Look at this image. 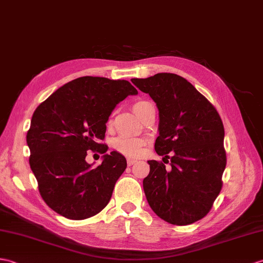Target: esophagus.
Masks as SVG:
<instances>
[{"mask_svg":"<svg viewBox=\"0 0 263 263\" xmlns=\"http://www.w3.org/2000/svg\"><path fill=\"white\" fill-rule=\"evenodd\" d=\"M126 162H127V166H133V164H134V163H137L138 161H137V160H134V159H130V158H129V159L126 160Z\"/></svg>","mask_w":263,"mask_h":263,"instance_id":"1","label":"esophagus"}]
</instances>
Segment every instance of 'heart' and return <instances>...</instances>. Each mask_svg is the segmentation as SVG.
<instances>
[{"label":"heart","instance_id":"heart-1","mask_svg":"<svg viewBox=\"0 0 263 263\" xmlns=\"http://www.w3.org/2000/svg\"><path fill=\"white\" fill-rule=\"evenodd\" d=\"M149 102L146 101H139L133 104L132 109L133 112L137 114V117H141L143 108L148 105ZM145 141L143 139L140 138H126V137H119L114 140L113 146L119 154L123 155L125 157L137 158L142 154L143 145Z\"/></svg>","mask_w":263,"mask_h":263}]
</instances>
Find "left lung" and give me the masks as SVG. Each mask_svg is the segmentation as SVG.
Masks as SVG:
<instances>
[{
    "mask_svg": "<svg viewBox=\"0 0 263 263\" xmlns=\"http://www.w3.org/2000/svg\"><path fill=\"white\" fill-rule=\"evenodd\" d=\"M131 82L157 104L159 137L155 150L164 163L171 159L168 171L161 161H148L150 173L143 179L146 200L170 224L199 221L211 211L223 185L227 154L221 117L181 76L159 72Z\"/></svg>",
    "mask_w": 263,
    "mask_h": 263,
    "instance_id": "obj_1",
    "label": "left lung"
}]
</instances>
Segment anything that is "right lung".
<instances>
[{
  "instance_id": "obj_1",
  "label": "right lung",
  "mask_w": 263,
  "mask_h": 263,
  "mask_svg": "<svg viewBox=\"0 0 263 263\" xmlns=\"http://www.w3.org/2000/svg\"><path fill=\"white\" fill-rule=\"evenodd\" d=\"M137 94L127 81L84 76L65 84L35 108L27 133L29 162L51 210L79 221L108 204L126 160L117 151L107 155V145L99 141L115 106ZM89 149L104 155L96 168L84 159Z\"/></svg>"
}]
</instances>
